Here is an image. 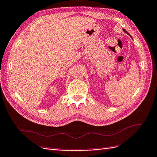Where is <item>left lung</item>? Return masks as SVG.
<instances>
[{
    "label": "left lung",
    "instance_id": "left-lung-1",
    "mask_svg": "<svg viewBox=\"0 0 157 157\" xmlns=\"http://www.w3.org/2000/svg\"><path fill=\"white\" fill-rule=\"evenodd\" d=\"M122 30H123V31H124V32L126 33H127V34H128V35H129V34L128 33H127V31H126V30H124V29H122ZM130 37H131V36H130Z\"/></svg>",
    "mask_w": 157,
    "mask_h": 157
}]
</instances>
